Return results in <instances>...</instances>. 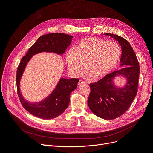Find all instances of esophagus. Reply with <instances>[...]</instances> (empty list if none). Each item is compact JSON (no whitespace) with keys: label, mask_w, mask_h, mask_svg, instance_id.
Returning <instances> with one entry per match:
<instances>
[{"label":"esophagus","mask_w":153,"mask_h":153,"mask_svg":"<svg viewBox=\"0 0 153 153\" xmlns=\"http://www.w3.org/2000/svg\"><path fill=\"white\" fill-rule=\"evenodd\" d=\"M85 84V82H84L82 80H79V81L78 82V85H81V84Z\"/></svg>","instance_id":"esophagus-1"}]
</instances>
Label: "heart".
<instances>
[{"label": "heart", "mask_w": 153, "mask_h": 153, "mask_svg": "<svg viewBox=\"0 0 153 153\" xmlns=\"http://www.w3.org/2000/svg\"><path fill=\"white\" fill-rule=\"evenodd\" d=\"M121 56L119 45L113 41L99 38L87 37L82 39L75 48L66 54L68 69L75 77L87 69V79H102L108 76L117 66Z\"/></svg>", "instance_id": "heart-1"}]
</instances>
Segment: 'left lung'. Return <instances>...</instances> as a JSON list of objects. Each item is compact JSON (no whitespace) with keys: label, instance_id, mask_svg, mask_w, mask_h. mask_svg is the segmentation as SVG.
Returning <instances> with one entry per match:
<instances>
[{"label":"left lung","instance_id":"obj_1","mask_svg":"<svg viewBox=\"0 0 153 153\" xmlns=\"http://www.w3.org/2000/svg\"><path fill=\"white\" fill-rule=\"evenodd\" d=\"M104 35L115 38L121 45L122 54L120 66L125 67L111 72L97 82L90 84L91 92L87 103L95 115L105 120H113L124 114L136 97L140 66L133 48L126 39L117 35ZM117 75H123L127 79V84L123 88L119 89L112 83L113 78Z\"/></svg>","mask_w":153,"mask_h":153}]
</instances>
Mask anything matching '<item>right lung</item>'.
Masks as SVG:
<instances>
[{
	"label": "right lung",
	"mask_w": 153,
	"mask_h": 153,
	"mask_svg": "<svg viewBox=\"0 0 153 153\" xmlns=\"http://www.w3.org/2000/svg\"><path fill=\"white\" fill-rule=\"evenodd\" d=\"M72 36L53 33L40 36L32 45L25 56L22 58L17 71V88L19 98L23 107L29 113L38 118L49 120L56 118L64 111L69 103L70 94L76 89L79 79L61 78L56 89L44 100L31 103L23 98L20 91V81L27 62L34 54L42 52L63 54L71 44Z\"/></svg>",
	"instance_id": "right-lung-1"
}]
</instances>
